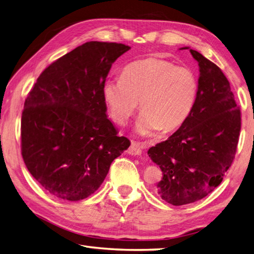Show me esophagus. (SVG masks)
Listing matches in <instances>:
<instances>
[{
	"label": "esophagus",
	"instance_id": "34e87169",
	"mask_svg": "<svg viewBox=\"0 0 254 254\" xmlns=\"http://www.w3.org/2000/svg\"><path fill=\"white\" fill-rule=\"evenodd\" d=\"M127 153L130 155H134V156L142 155V149H141V146H139V144L136 142H132L131 146L127 149Z\"/></svg>",
	"mask_w": 254,
	"mask_h": 254
}]
</instances>
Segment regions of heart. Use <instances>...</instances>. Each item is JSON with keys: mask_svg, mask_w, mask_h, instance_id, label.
Here are the masks:
<instances>
[{"mask_svg": "<svg viewBox=\"0 0 254 254\" xmlns=\"http://www.w3.org/2000/svg\"><path fill=\"white\" fill-rule=\"evenodd\" d=\"M197 94L198 80L192 69L158 58L128 64L121 78L107 80L102 87L108 113L120 126L130 120L141 104L143 111L136 123L141 136L182 127L191 116Z\"/></svg>", "mask_w": 254, "mask_h": 254, "instance_id": "1", "label": "heart"}]
</instances>
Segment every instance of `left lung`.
Wrapping results in <instances>:
<instances>
[{"label": "left lung", "instance_id": "left-lung-1", "mask_svg": "<svg viewBox=\"0 0 254 254\" xmlns=\"http://www.w3.org/2000/svg\"><path fill=\"white\" fill-rule=\"evenodd\" d=\"M190 52L199 67L195 106L182 127L147 152L163 171L156 192L176 206L196 202L220 185L234 161L241 128L227 77L201 53Z\"/></svg>", "mask_w": 254, "mask_h": 254}]
</instances>
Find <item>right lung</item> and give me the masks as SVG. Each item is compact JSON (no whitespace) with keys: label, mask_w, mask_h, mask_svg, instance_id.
I'll list each match as a JSON object with an SVG mask.
<instances>
[{"label":"right lung","mask_w":254,"mask_h":254,"mask_svg":"<svg viewBox=\"0 0 254 254\" xmlns=\"http://www.w3.org/2000/svg\"><path fill=\"white\" fill-rule=\"evenodd\" d=\"M131 48L89 41L51 63L21 113V155L36 181L67 201L88 197L130 146L107 118L102 87L112 63Z\"/></svg>","instance_id":"add662e5"}]
</instances>
